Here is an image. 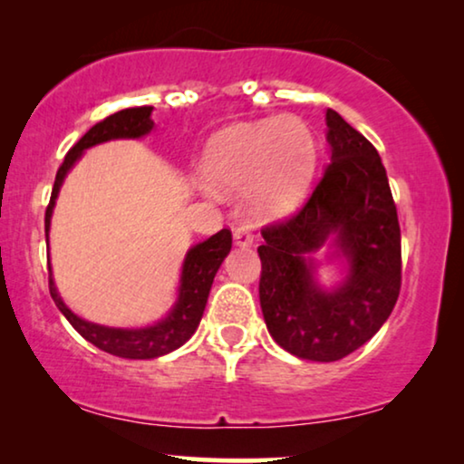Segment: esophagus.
Returning <instances> with one entry per match:
<instances>
[{
    "mask_svg": "<svg viewBox=\"0 0 464 464\" xmlns=\"http://www.w3.org/2000/svg\"><path fill=\"white\" fill-rule=\"evenodd\" d=\"M234 243L238 246H249L253 243V230L249 226L234 227Z\"/></svg>",
    "mask_w": 464,
    "mask_h": 464,
    "instance_id": "34e87169",
    "label": "esophagus"
}]
</instances>
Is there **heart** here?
Returning a JSON list of instances; mask_svg holds the SVG:
<instances>
[{
  "label": "heart",
  "instance_id": "1",
  "mask_svg": "<svg viewBox=\"0 0 464 464\" xmlns=\"http://www.w3.org/2000/svg\"><path fill=\"white\" fill-rule=\"evenodd\" d=\"M314 162L316 145L308 124L281 116L219 130L207 145L200 175L215 194L251 188L253 208L276 218L300 202Z\"/></svg>",
  "mask_w": 464,
  "mask_h": 464
}]
</instances>
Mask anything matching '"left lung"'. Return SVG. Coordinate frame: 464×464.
Returning a JSON list of instances; mask_svg holds the SVG:
<instances>
[{"mask_svg":"<svg viewBox=\"0 0 464 464\" xmlns=\"http://www.w3.org/2000/svg\"><path fill=\"white\" fill-rule=\"evenodd\" d=\"M332 158L300 211L266 226L259 304L278 346L308 361L344 359L389 319L401 289V230L378 151L327 110ZM333 244L349 276L335 290L314 281L309 256Z\"/></svg>","mask_w":464,"mask_h":464,"instance_id":"1","label":"left lung"}]
</instances>
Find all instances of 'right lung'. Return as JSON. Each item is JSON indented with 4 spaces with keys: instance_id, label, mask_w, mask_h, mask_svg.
<instances>
[{
    "instance_id": "add662e5",
    "label": "right lung",
    "mask_w": 464,
    "mask_h": 464,
    "mask_svg": "<svg viewBox=\"0 0 464 464\" xmlns=\"http://www.w3.org/2000/svg\"><path fill=\"white\" fill-rule=\"evenodd\" d=\"M151 110L154 107H129V110L116 111L105 120H101L67 151L65 160L56 170V179L53 188V196H50L48 208H46V237L50 230V218H53L54 200L59 196L61 183L69 173V169L78 162L82 151L92 148L97 143L111 141V139H139L154 129L151 122ZM232 249V232L224 227V230L213 234L205 243H198L188 251L186 262H183L181 281H179V297H177L175 306L167 314V319L158 321L156 325L141 327V329H120V327H105L97 325V323H88L73 314L65 304H63L61 295L56 294L53 272L48 275L50 295L56 304V308L65 314V319L72 323V327L78 332L82 338L91 342L101 351L116 354L122 359H156L162 354L173 353L175 348L186 344L192 338L196 327L205 313L208 291H211L213 278L218 275L221 262ZM50 270V266H48Z\"/></svg>"
}]
</instances>
